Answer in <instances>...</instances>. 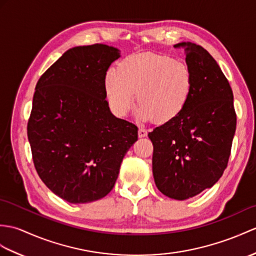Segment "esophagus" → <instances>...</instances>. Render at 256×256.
Segmentation results:
<instances>
[{
    "mask_svg": "<svg viewBox=\"0 0 256 256\" xmlns=\"http://www.w3.org/2000/svg\"><path fill=\"white\" fill-rule=\"evenodd\" d=\"M147 135V130L144 128H138V136L140 138H145Z\"/></svg>",
    "mask_w": 256,
    "mask_h": 256,
    "instance_id": "1",
    "label": "esophagus"
}]
</instances>
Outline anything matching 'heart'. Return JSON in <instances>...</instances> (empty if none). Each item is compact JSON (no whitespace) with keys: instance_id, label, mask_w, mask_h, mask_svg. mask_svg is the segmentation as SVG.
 <instances>
[{"instance_id":"obj_1","label":"heart","mask_w":256,"mask_h":256,"mask_svg":"<svg viewBox=\"0 0 256 256\" xmlns=\"http://www.w3.org/2000/svg\"><path fill=\"white\" fill-rule=\"evenodd\" d=\"M106 96L111 110L126 116L135 104L140 122L155 118L159 124L174 120L186 108L194 92V75L188 64L169 56L142 53L130 56L104 77Z\"/></svg>"}]
</instances>
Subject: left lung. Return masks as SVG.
Returning <instances> with one entry per match:
<instances>
[{"mask_svg":"<svg viewBox=\"0 0 256 256\" xmlns=\"http://www.w3.org/2000/svg\"><path fill=\"white\" fill-rule=\"evenodd\" d=\"M186 62L194 75V92L186 108L171 122L148 133L154 145L156 186L170 198L184 200L212 188L227 168L236 132L234 94L208 52L192 42Z\"/></svg>","mask_w":256,"mask_h":256,"instance_id":"obj_1","label":"left lung"}]
</instances>
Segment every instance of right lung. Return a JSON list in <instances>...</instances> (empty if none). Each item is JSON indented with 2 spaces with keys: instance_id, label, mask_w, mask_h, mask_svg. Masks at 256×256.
Instances as JSON below:
<instances>
[{
  "instance_id": "obj_1",
  "label": "right lung",
  "mask_w": 256,
  "mask_h": 256,
  "mask_svg": "<svg viewBox=\"0 0 256 256\" xmlns=\"http://www.w3.org/2000/svg\"><path fill=\"white\" fill-rule=\"evenodd\" d=\"M118 58L114 46H75L36 85L27 126L34 164L46 186L68 203L104 198L138 140V126L116 118L106 100L104 77Z\"/></svg>"
}]
</instances>
